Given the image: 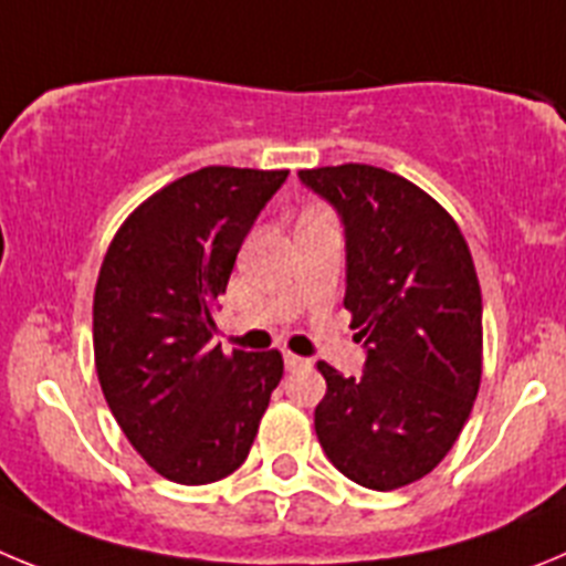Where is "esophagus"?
Here are the masks:
<instances>
[{"label":"esophagus","mask_w":566,"mask_h":566,"mask_svg":"<svg viewBox=\"0 0 566 566\" xmlns=\"http://www.w3.org/2000/svg\"><path fill=\"white\" fill-rule=\"evenodd\" d=\"M284 366H287V371H295V369H304V366H310V360L302 358V355L284 353Z\"/></svg>","instance_id":"esophagus-1"}]
</instances>
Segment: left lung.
<instances>
[{
	"mask_svg": "<svg viewBox=\"0 0 566 566\" xmlns=\"http://www.w3.org/2000/svg\"><path fill=\"white\" fill-rule=\"evenodd\" d=\"M344 226L360 378L318 360L315 434L358 485L395 491L440 465L482 375V295L471 251L440 202L391 171L344 163L298 171Z\"/></svg>",
	"mask_w": 566,
	"mask_h": 566,
	"instance_id": "8db88e82",
	"label": "left lung"
}]
</instances>
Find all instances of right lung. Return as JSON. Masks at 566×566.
Listing matches in <instances>:
<instances>
[{
  "instance_id": "right-lung-1",
  "label": "right lung",
  "mask_w": 566,
  "mask_h": 566,
  "mask_svg": "<svg viewBox=\"0 0 566 566\" xmlns=\"http://www.w3.org/2000/svg\"><path fill=\"white\" fill-rule=\"evenodd\" d=\"M290 171L208 166L120 226L93 307L95 369L112 415L160 476L208 485L245 462L282 355L222 353L217 298Z\"/></svg>"
}]
</instances>
